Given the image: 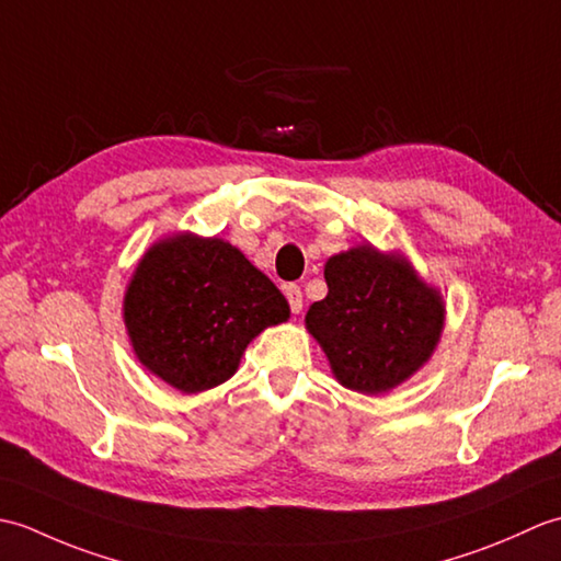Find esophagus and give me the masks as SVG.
<instances>
[{
    "instance_id": "obj_1",
    "label": "esophagus",
    "mask_w": 561,
    "mask_h": 561,
    "mask_svg": "<svg viewBox=\"0 0 561 561\" xmlns=\"http://www.w3.org/2000/svg\"><path fill=\"white\" fill-rule=\"evenodd\" d=\"M284 296H287L291 313H301V308H304V291H301L299 284H287V287H284Z\"/></svg>"
}]
</instances>
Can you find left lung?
<instances>
[{
    "instance_id": "obj_1",
    "label": "left lung",
    "mask_w": 561,
    "mask_h": 561,
    "mask_svg": "<svg viewBox=\"0 0 561 561\" xmlns=\"http://www.w3.org/2000/svg\"><path fill=\"white\" fill-rule=\"evenodd\" d=\"M325 282L328 296L308 308L306 328L344 388L378 396L428 362L446 306L408 260L356 245L325 262Z\"/></svg>"
}]
</instances>
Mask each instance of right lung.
<instances>
[{"label":"right lung","mask_w":561,"mask_h":561,"mask_svg":"<svg viewBox=\"0 0 561 561\" xmlns=\"http://www.w3.org/2000/svg\"><path fill=\"white\" fill-rule=\"evenodd\" d=\"M123 311L141 366L190 396L229 380L248 344L289 318V304L231 243L175 233L139 260Z\"/></svg>","instance_id":"obj_1"}]
</instances>
